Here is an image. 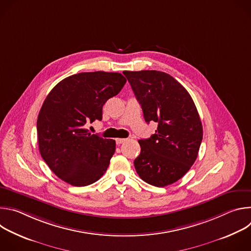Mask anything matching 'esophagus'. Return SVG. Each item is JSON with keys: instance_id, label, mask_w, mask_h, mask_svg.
Here are the masks:
<instances>
[{"instance_id": "1", "label": "esophagus", "mask_w": 251, "mask_h": 251, "mask_svg": "<svg viewBox=\"0 0 251 251\" xmlns=\"http://www.w3.org/2000/svg\"><path fill=\"white\" fill-rule=\"evenodd\" d=\"M126 140H127V139H123V138H117V139H116V144H117V145H120V144H122V143H124Z\"/></svg>"}]
</instances>
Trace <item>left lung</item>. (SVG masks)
<instances>
[{
	"label": "left lung",
	"mask_w": 251,
	"mask_h": 251,
	"mask_svg": "<svg viewBox=\"0 0 251 251\" xmlns=\"http://www.w3.org/2000/svg\"><path fill=\"white\" fill-rule=\"evenodd\" d=\"M141 104L147 123L158 128L139 140L134 166L143 181L166 187L176 182L195 163L202 140V125L193 98L173 76L157 70L123 71Z\"/></svg>",
	"instance_id": "left-lung-1"
}]
</instances>
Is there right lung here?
I'll return each instance as SVG.
<instances>
[{
	"mask_svg": "<svg viewBox=\"0 0 251 251\" xmlns=\"http://www.w3.org/2000/svg\"><path fill=\"white\" fill-rule=\"evenodd\" d=\"M126 78L118 73H81L58 82L38 116L41 155L62 181L84 187L98 181L109 166L116 143L91 134L86 123L102 119V107L117 95Z\"/></svg>",
	"mask_w": 251,
	"mask_h": 251,
	"instance_id": "right-lung-1",
	"label": "right lung"
}]
</instances>
